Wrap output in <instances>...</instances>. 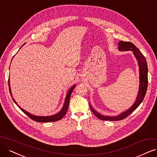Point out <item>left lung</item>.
I'll list each match as a JSON object with an SVG mask.
<instances>
[{
	"mask_svg": "<svg viewBox=\"0 0 157 157\" xmlns=\"http://www.w3.org/2000/svg\"><path fill=\"white\" fill-rule=\"evenodd\" d=\"M119 47L118 49L120 51H132L133 54L135 56L136 59L138 61L139 69H140V87H139L138 94L136 98V101L133 104V105L127 111L122 113L117 117H105L103 116L100 113L95 111L90 105V109L92 112L94 113L96 117L101 120H108V121H119L123 120L127 118L129 114H131L140 105V103L142 102L145 95L146 94V91L147 89V84H148V78H147V65L146 58L142 54V52L138 50L136 46L131 42L128 41H120L118 43Z\"/></svg>",
	"mask_w": 157,
	"mask_h": 157,
	"instance_id": "left-lung-1",
	"label": "left lung"
}]
</instances>
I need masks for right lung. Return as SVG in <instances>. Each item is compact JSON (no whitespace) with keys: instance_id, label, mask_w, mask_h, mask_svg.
I'll list each match as a JSON object with an SVG mask.
<instances>
[{"instance_id":"1","label":"right lung","mask_w":157,"mask_h":157,"mask_svg":"<svg viewBox=\"0 0 157 157\" xmlns=\"http://www.w3.org/2000/svg\"><path fill=\"white\" fill-rule=\"evenodd\" d=\"M8 85H9V89H10V94H11V96H12V95H11V90H10V79H8ZM75 85H73V86H72V87L71 88V89L68 90V93L67 94V96H66V98H65V103H64V105H63V109H61V111L60 112L58 113L57 114H56L55 115H53V116H50V117H37V116L32 115V114H31L30 113H28L26 111H25L24 109H22L20 106H19L18 104L16 103V101H15V100L13 99V97H12V99H13V101L15 102V103L16 104V105H17V106H18L20 108V109L21 110V111L24 113H25L28 116V117L30 118H31L32 120L36 121H37V122H51V121H56L60 120L61 119H62L63 118L64 116H65L66 114V113H67L68 106H69L70 98H71V94H72V92L74 89L75 88Z\"/></svg>"}]
</instances>
